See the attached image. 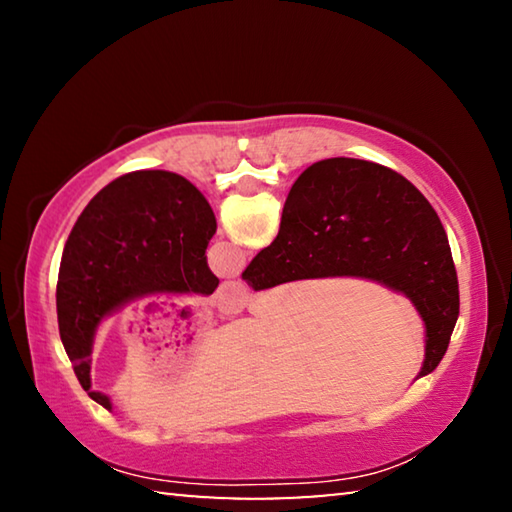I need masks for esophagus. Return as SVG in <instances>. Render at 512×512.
Segmentation results:
<instances>
[{
    "label": "esophagus",
    "instance_id": "esophagus-1",
    "mask_svg": "<svg viewBox=\"0 0 512 512\" xmlns=\"http://www.w3.org/2000/svg\"><path fill=\"white\" fill-rule=\"evenodd\" d=\"M246 302H248V289H246V284L239 280L223 282L214 293V305L221 311H225V314H235V311H241L246 307Z\"/></svg>",
    "mask_w": 512,
    "mask_h": 512
}]
</instances>
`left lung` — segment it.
<instances>
[{"instance_id": "left-lung-1", "label": "left lung", "mask_w": 512, "mask_h": 512, "mask_svg": "<svg viewBox=\"0 0 512 512\" xmlns=\"http://www.w3.org/2000/svg\"><path fill=\"white\" fill-rule=\"evenodd\" d=\"M216 219L205 196L171 171H133L92 198L69 232L60 259L56 309L60 341L83 391H92L94 334L128 302L162 293L210 296L219 287L205 250Z\"/></svg>"}]
</instances>
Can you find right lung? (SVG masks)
<instances>
[{"instance_id": "right-lung-1", "label": "right lung", "mask_w": 512, "mask_h": 512, "mask_svg": "<svg viewBox=\"0 0 512 512\" xmlns=\"http://www.w3.org/2000/svg\"><path fill=\"white\" fill-rule=\"evenodd\" d=\"M241 277L253 291L361 277L402 293L424 323L418 377L445 357L458 318V277L436 210L400 173L368 160L329 158L302 171L275 241Z\"/></svg>"}]
</instances>
